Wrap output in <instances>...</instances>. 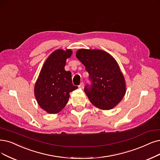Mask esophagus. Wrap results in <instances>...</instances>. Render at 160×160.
Segmentation results:
<instances>
[{"label":"esophagus","instance_id":"obj_1","mask_svg":"<svg viewBox=\"0 0 160 160\" xmlns=\"http://www.w3.org/2000/svg\"><path fill=\"white\" fill-rule=\"evenodd\" d=\"M83 87H84L83 82H81V84L79 85V88H83Z\"/></svg>","mask_w":160,"mask_h":160}]
</instances>
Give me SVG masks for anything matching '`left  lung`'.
<instances>
[{
  "instance_id": "1",
  "label": "left lung",
  "mask_w": 160,
  "mask_h": 160,
  "mask_svg": "<svg viewBox=\"0 0 160 160\" xmlns=\"http://www.w3.org/2000/svg\"><path fill=\"white\" fill-rule=\"evenodd\" d=\"M76 57L85 67L92 82L85 86L89 100L100 110H109L116 107L126 92V82L119 64L106 51L81 48Z\"/></svg>"
}]
</instances>
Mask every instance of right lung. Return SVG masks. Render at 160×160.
Returning <instances> with one entry per match:
<instances>
[{"mask_svg": "<svg viewBox=\"0 0 160 160\" xmlns=\"http://www.w3.org/2000/svg\"><path fill=\"white\" fill-rule=\"evenodd\" d=\"M71 49H58L44 62L36 81L34 94L38 104L50 114L62 110L69 98V92L78 88L73 85L72 73L65 70L66 60L71 57Z\"/></svg>", "mask_w": 160, "mask_h": 160, "instance_id": "right-lung-1", "label": "right lung"}]
</instances>
